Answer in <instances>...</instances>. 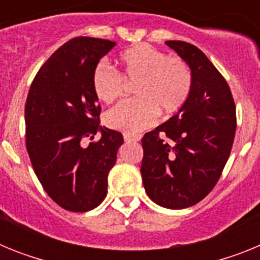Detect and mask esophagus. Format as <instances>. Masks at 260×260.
I'll use <instances>...</instances> for the list:
<instances>
[{
  "instance_id": "34e87169",
  "label": "esophagus",
  "mask_w": 260,
  "mask_h": 260,
  "mask_svg": "<svg viewBox=\"0 0 260 260\" xmlns=\"http://www.w3.org/2000/svg\"><path fill=\"white\" fill-rule=\"evenodd\" d=\"M123 139H125L126 143H130V142H138L141 138L138 137V135H130V134H125L123 135Z\"/></svg>"
}]
</instances>
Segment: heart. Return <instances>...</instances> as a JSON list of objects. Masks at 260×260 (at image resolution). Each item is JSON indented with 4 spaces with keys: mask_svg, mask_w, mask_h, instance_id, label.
<instances>
[{
    "mask_svg": "<svg viewBox=\"0 0 260 260\" xmlns=\"http://www.w3.org/2000/svg\"><path fill=\"white\" fill-rule=\"evenodd\" d=\"M119 63L123 79L137 83V99L119 103L107 112L105 125L112 130L138 134L156 122L157 110L173 113L189 98L191 70L180 57H167L151 45L139 44L125 50ZM92 89L98 100L109 104L122 93L123 80L117 71L102 63L93 70Z\"/></svg>",
    "mask_w": 260,
    "mask_h": 260,
    "instance_id": "obj_1",
    "label": "heart"
}]
</instances>
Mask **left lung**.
I'll list each match as a JSON object with an SVG mask.
<instances>
[{"label": "left lung", "instance_id": "left-lung-1", "mask_svg": "<svg viewBox=\"0 0 260 260\" xmlns=\"http://www.w3.org/2000/svg\"><path fill=\"white\" fill-rule=\"evenodd\" d=\"M165 44L189 65L191 91L173 117L143 137L141 173L151 201L181 210L219 181L233 146L236 107L226 80L201 49L185 41Z\"/></svg>", "mask_w": 260, "mask_h": 260}]
</instances>
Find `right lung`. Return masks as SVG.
<instances>
[{"label":"right lung","mask_w":260,"mask_h":260,"mask_svg":"<svg viewBox=\"0 0 260 260\" xmlns=\"http://www.w3.org/2000/svg\"><path fill=\"white\" fill-rule=\"evenodd\" d=\"M116 43L75 38L53 53L38 71L27 96L26 147L36 177L59 207L93 210L104 201L108 174L116 164L122 134L102 127L92 89L99 61ZM101 139L83 146L84 137Z\"/></svg>","instance_id":"1"}]
</instances>
